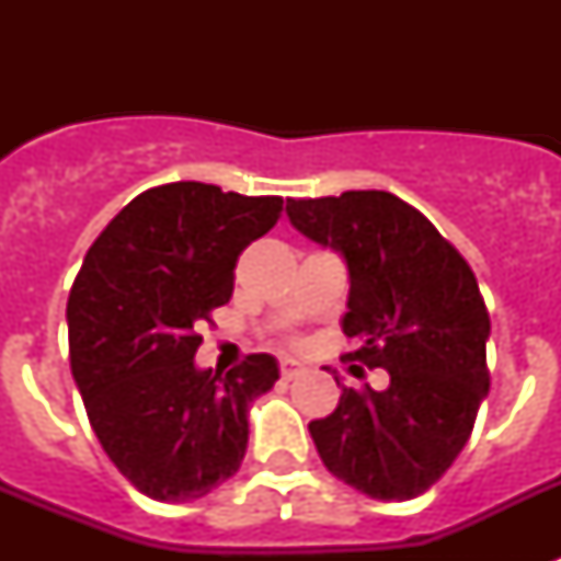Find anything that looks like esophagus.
<instances>
[{
	"label": "esophagus",
	"mask_w": 561,
	"mask_h": 561,
	"mask_svg": "<svg viewBox=\"0 0 561 561\" xmlns=\"http://www.w3.org/2000/svg\"><path fill=\"white\" fill-rule=\"evenodd\" d=\"M282 378H285V381H294V378H299V375L306 373V364H299V360H294V358H285L282 360Z\"/></svg>",
	"instance_id": "esophagus-1"
}]
</instances>
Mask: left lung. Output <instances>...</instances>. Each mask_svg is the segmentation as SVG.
<instances>
[{
	"mask_svg": "<svg viewBox=\"0 0 561 561\" xmlns=\"http://www.w3.org/2000/svg\"><path fill=\"white\" fill-rule=\"evenodd\" d=\"M297 232L341 255L346 358L390 375L387 390L343 387L308 431L334 478L378 501L431 489L469 443L489 392V314L478 279L431 220L390 192L288 201ZM337 381V378H334Z\"/></svg>",
	"mask_w": 561,
	"mask_h": 561,
	"instance_id": "1",
	"label": "left lung"
}]
</instances>
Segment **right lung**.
<instances>
[{
  "instance_id": "add662e5",
  "label": "right lung",
  "mask_w": 561,
  "mask_h": 561,
  "mask_svg": "<svg viewBox=\"0 0 561 561\" xmlns=\"http://www.w3.org/2000/svg\"><path fill=\"white\" fill-rule=\"evenodd\" d=\"M279 211L282 197L169 183L127 203L83 259L66 306L75 383L101 448L153 501H197L244 460L250 404L279 364L201 369L194 325L229 302L238 255Z\"/></svg>"
}]
</instances>
